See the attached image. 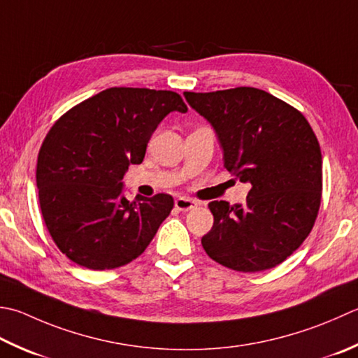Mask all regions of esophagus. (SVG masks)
I'll return each instance as SVG.
<instances>
[{
	"label": "esophagus",
	"instance_id": "34e87169",
	"mask_svg": "<svg viewBox=\"0 0 358 358\" xmlns=\"http://www.w3.org/2000/svg\"><path fill=\"white\" fill-rule=\"evenodd\" d=\"M195 206H197V201L189 197H178L175 200V208H177L178 211H189V209H192Z\"/></svg>",
	"mask_w": 358,
	"mask_h": 358
}]
</instances>
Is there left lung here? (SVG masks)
Listing matches in <instances>:
<instances>
[{"mask_svg": "<svg viewBox=\"0 0 358 358\" xmlns=\"http://www.w3.org/2000/svg\"><path fill=\"white\" fill-rule=\"evenodd\" d=\"M185 97L213 125L227 171L251 186L245 203H209L214 225L201 237L203 248L231 270L276 267L306 241L318 215L323 159L312 127L264 90L186 91Z\"/></svg>", "mask_w": 358, "mask_h": 358, "instance_id": "8db88e82", "label": "left lung"}]
</instances>
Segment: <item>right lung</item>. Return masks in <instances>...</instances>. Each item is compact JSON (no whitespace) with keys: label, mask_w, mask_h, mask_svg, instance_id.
Here are the masks:
<instances>
[{"label":"right lung","mask_w":358,"mask_h":358,"mask_svg":"<svg viewBox=\"0 0 358 358\" xmlns=\"http://www.w3.org/2000/svg\"><path fill=\"white\" fill-rule=\"evenodd\" d=\"M186 113L166 90L108 88L63 115L37 159L41 214L52 241L80 267L111 270L141 256L171 214L169 194L124 195L130 164H141L159 122Z\"/></svg>","instance_id":"obj_1"}]
</instances>
